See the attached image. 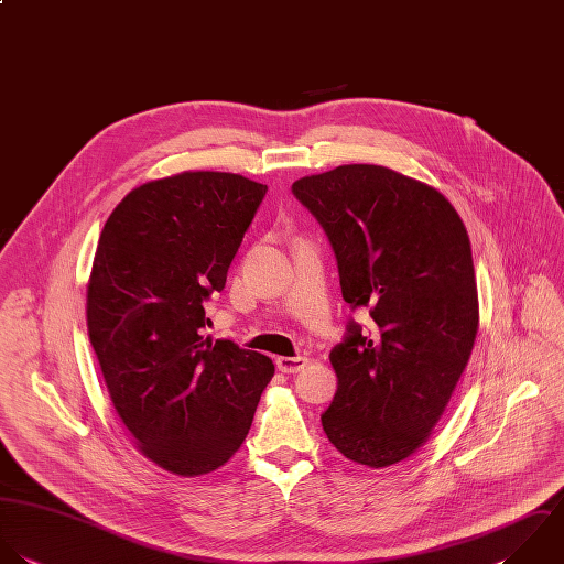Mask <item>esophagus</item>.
<instances>
[{"label": "esophagus", "mask_w": 564, "mask_h": 564, "mask_svg": "<svg viewBox=\"0 0 564 564\" xmlns=\"http://www.w3.org/2000/svg\"><path fill=\"white\" fill-rule=\"evenodd\" d=\"M310 362V358L305 356H294V358H288V356H279L276 358V369L283 371V373H299L301 369H305Z\"/></svg>", "instance_id": "esophagus-1"}]
</instances>
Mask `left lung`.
Returning a JSON list of instances; mask_svg holds the SVG:
<instances>
[{
	"label": "left lung",
	"mask_w": 564,
	"mask_h": 564,
	"mask_svg": "<svg viewBox=\"0 0 564 564\" xmlns=\"http://www.w3.org/2000/svg\"><path fill=\"white\" fill-rule=\"evenodd\" d=\"M336 254L349 323L329 354L338 391L321 415L347 459L389 468L444 415L470 360L479 299L466 226L433 186L378 164H343L292 184Z\"/></svg>",
	"instance_id": "1"
}]
</instances>
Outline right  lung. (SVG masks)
<instances>
[{
	"mask_svg": "<svg viewBox=\"0 0 564 564\" xmlns=\"http://www.w3.org/2000/svg\"><path fill=\"white\" fill-rule=\"evenodd\" d=\"M268 186L184 171L133 188L109 215L87 283V332L109 398L138 451L180 477L221 468L243 444L274 365L204 338V301Z\"/></svg>",
	"mask_w": 564,
	"mask_h": 564,
	"instance_id": "add662e5",
	"label": "right lung"
}]
</instances>
